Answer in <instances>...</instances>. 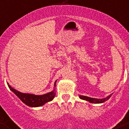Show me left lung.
Masks as SVG:
<instances>
[{
	"label": "left lung",
	"mask_w": 129,
	"mask_h": 129,
	"mask_svg": "<svg viewBox=\"0 0 129 129\" xmlns=\"http://www.w3.org/2000/svg\"><path fill=\"white\" fill-rule=\"evenodd\" d=\"M112 94H110V96H107L106 98H103V99H96V98H90L88 96H79V98L82 100H86V101H88L90 103H95V104H100L103 103L104 102L107 101L108 100L110 99V98Z\"/></svg>",
	"instance_id": "1"
}]
</instances>
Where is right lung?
Segmentation results:
<instances>
[{
  "instance_id": "1",
  "label": "right lung",
  "mask_w": 129,
  "mask_h": 129,
  "mask_svg": "<svg viewBox=\"0 0 129 129\" xmlns=\"http://www.w3.org/2000/svg\"><path fill=\"white\" fill-rule=\"evenodd\" d=\"M56 81H55L54 86H56ZM8 86L10 88V89L15 94L18 96L25 104L30 107H39L41 106H43L46 102L52 101L56 95V93L54 92L55 89L53 91L45 94L35 95L20 92L18 91L16 89L11 87L8 83Z\"/></svg>"
}]
</instances>
